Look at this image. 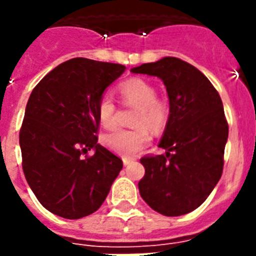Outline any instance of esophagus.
<instances>
[{"label":"esophagus","mask_w":256,"mask_h":256,"mask_svg":"<svg viewBox=\"0 0 256 256\" xmlns=\"http://www.w3.org/2000/svg\"><path fill=\"white\" fill-rule=\"evenodd\" d=\"M122 160H124V166H128V164H132V162H134V160H134V158H128V156H124V158Z\"/></svg>","instance_id":"1"}]
</instances>
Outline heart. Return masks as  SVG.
<instances>
[{"label":"heart","instance_id":"obj_1","mask_svg":"<svg viewBox=\"0 0 256 256\" xmlns=\"http://www.w3.org/2000/svg\"><path fill=\"white\" fill-rule=\"evenodd\" d=\"M124 104L138 108L132 130L120 128L102 136V144L118 156H136L150 140V132H160L168 118V104L156 98V86L144 78H130L118 88ZM98 118L106 128H116V108L112 96H104L98 102Z\"/></svg>","mask_w":256,"mask_h":256}]
</instances>
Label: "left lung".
<instances>
[{"label": "left lung", "instance_id": "left-lung-1", "mask_svg": "<svg viewBox=\"0 0 256 256\" xmlns=\"http://www.w3.org/2000/svg\"><path fill=\"white\" fill-rule=\"evenodd\" d=\"M132 73L160 78L170 114L160 148L166 154L144 156L140 196L152 210L179 216L198 208L222 176L228 138L218 92L196 68L175 57L132 68Z\"/></svg>", "mask_w": 256, "mask_h": 256}]
</instances>
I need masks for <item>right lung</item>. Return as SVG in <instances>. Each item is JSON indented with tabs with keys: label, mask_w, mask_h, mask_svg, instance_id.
I'll use <instances>...</instances> for the list:
<instances>
[{
	"label": "right lung",
	"mask_w": 256,
	"mask_h": 256,
	"mask_svg": "<svg viewBox=\"0 0 256 256\" xmlns=\"http://www.w3.org/2000/svg\"><path fill=\"white\" fill-rule=\"evenodd\" d=\"M124 69L73 58L46 74L30 94L20 130L22 168L40 203L58 216L92 214L122 170V160L96 144V134L98 102Z\"/></svg>",
	"instance_id": "obj_1"
}]
</instances>
